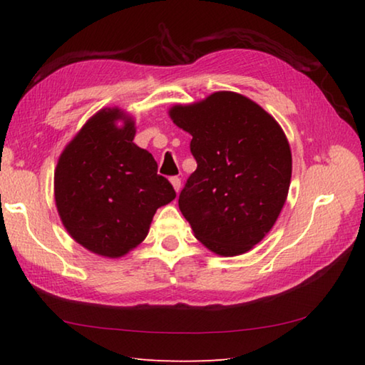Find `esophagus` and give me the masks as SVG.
<instances>
[{
    "label": "esophagus",
    "instance_id": "obj_1",
    "mask_svg": "<svg viewBox=\"0 0 365 365\" xmlns=\"http://www.w3.org/2000/svg\"><path fill=\"white\" fill-rule=\"evenodd\" d=\"M170 183H172V187H174V190L178 193V191H180V188H182V180H180V178L172 177L170 178Z\"/></svg>",
    "mask_w": 365,
    "mask_h": 365
}]
</instances>
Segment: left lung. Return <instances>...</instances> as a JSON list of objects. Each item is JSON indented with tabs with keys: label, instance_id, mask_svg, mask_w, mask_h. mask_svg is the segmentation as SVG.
<instances>
[{
	"label": "left lung",
	"instance_id": "1",
	"mask_svg": "<svg viewBox=\"0 0 365 365\" xmlns=\"http://www.w3.org/2000/svg\"><path fill=\"white\" fill-rule=\"evenodd\" d=\"M169 116L193 137L197 163L178 196L183 217L209 250L246 254L273 228L287 200L292 153L286 134L260 105L230 91L175 105Z\"/></svg>",
	"mask_w": 365,
	"mask_h": 365
}]
</instances>
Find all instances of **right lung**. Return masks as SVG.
I'll list each match as a JSON object with an SVG mask.
<instances>
[{"label":"right lung","instance_id":"obj_1","mask_svg":"<svg viewBox=\"0 0 365 365\" xmlns=\"http://www.w3.org/2000/svg\"><path fill=\"white\" fill-rule=\"evenodd\" d=\"M135 123L103 108L86 123L58 158L56 205L63 227L97 255L118 258L148 235L161 205L175 200L147 150L134 143Z\"/></svg>","mask_w":365,"mask_h":365}]
</instances>
